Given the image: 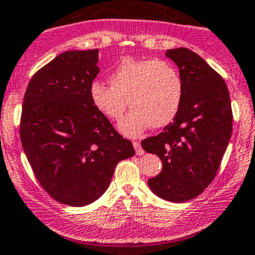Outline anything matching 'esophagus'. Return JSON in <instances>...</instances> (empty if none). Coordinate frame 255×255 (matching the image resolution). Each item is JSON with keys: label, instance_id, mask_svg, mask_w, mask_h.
<instances>
[{"label": "esophagus", "instance_id": "1", "mask_svg": "<svg viewBox=\"0 0 255 255\" xmlns=\"http://www.w3.org/2000/svg\"><path fill=\"white\" fill-rule=\"evenodd\" d=\"M132 145H134L135 151H136V155H144V150H142L141 145H140L139 141H134V142H132Z\"/></svg>", "mask_w": 255, "mask_h": 255}]
</instances>
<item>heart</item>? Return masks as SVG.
I'll use <instances>...</instances> for the list:
<instances>
[{
    "label": "heart",
    "mask_w": 255,
    "mask_h": 255,
    "mask_svg": "<svg viewBox=\"0 0 255 255\" xmlns=\"http://www.w3.org/2000/svg\"><path fill=\"white\" fill-rule=\"evenodd\" d=\"M109 80L111 86L98 80L90 85V100L110 120L121 119L130 104L132 110L119 124L128 136H137L150 126L161 129L169 125L183 104V77L166 61L126 57Z\"/></svg>",
    "instance_id": "1"
}]
</instances>
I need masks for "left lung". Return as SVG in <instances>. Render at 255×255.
Wrapping results in <instances>:
<instances>
[{
    "label": "left lung",
    "mask_w": 255,
    "mask_h": 255,
    "mask_svg": "<svg viewBox=\"0 0 255 255\" xmlns=\"http://www.w3.org/2000/svg\"><path fill=\"white\" fill-rule=\"evenodd\" d=\"M165 56L183 77V104L173 123L141 146L162 161L161 173L147 180L152 193L183 203L202 194L217 175L232 136V104L223 77L199 55L180 47Z\"/></svg>",
    "instance_id": "1"
}]
</instances>
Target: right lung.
Here are the masks:
<instances>
[{"mask_svg":"<svg viewBox=\"0 0 255 255\" xmlns=\"http://www.w3.org/2000/svg\"><path fill=\"white\" fill-rule=\"evenodd\" d=\"M98 62V48L60 53L33 75L23 98V151L41 186L71 207L98 200L116 164L135 154L90 100Z\"/></svg>","mask_w":255,"mask_h":255,"instance_id":"1","label":"right lung"}]
</instances>
